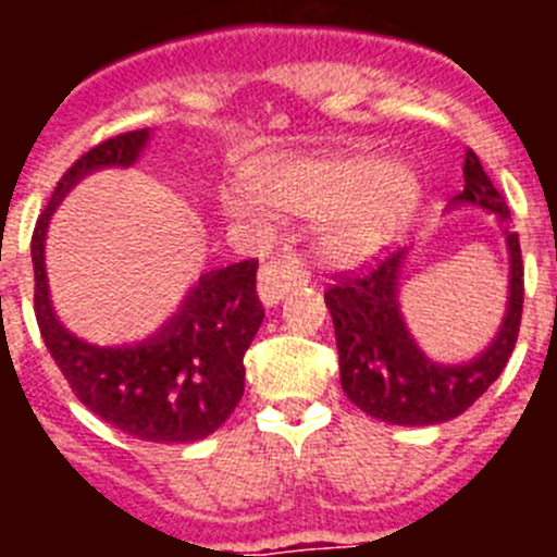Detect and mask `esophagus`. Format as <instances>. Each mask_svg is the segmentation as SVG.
Returning <instances> with one entry per match:
<instances>
[{"mask_svg":"<svg viewBox=\"0 0 557 557\" xmlns=\"http://www.w3.org/2000/svg\"><path fill=\"white\" fill-rule=\"evenodd\" d=\"M307 282V264H304L295 253H278L275 259H270L262 268V273H259V295H262V301L268 304V307H273V304L282 301L289 289Z\"/></svg>","mask_w":557,"mask_h":557,"instance_id":"1","label":"esophagus"}]
</instances>
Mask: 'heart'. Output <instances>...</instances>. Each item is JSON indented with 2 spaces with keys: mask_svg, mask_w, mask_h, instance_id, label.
I'll use <instances>...</instances> for the list:
<instances>
[{
  "mask_svg": "<svg viewBox=\"0 0 557 557\" xmlns=\"http://www.w3.org/2000/svg\"><path fill=\"white\" fill-rule=\"evenodd\" d=\"M248 186L268 209L298 218L337 214L323 243L339 259L376 250L407 218L418 195L410 166L385 164L376 156L262 166L250 175Z\"/></svg>",
  "mask_w": 557,
  "mask_h": 557,
  "instance_id": "b5f03b06",
  "label": "heart"
}]
</instances>
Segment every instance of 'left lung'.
Listing matches in <instances>:
<instances>
[{"label": "left lung", "mask_w": 557, "mask_h": 557, "mask_svg": "<svg viewBox=\"0 0 557 557\" xmlns=\"http://www.w3.org/2000/svg\"><path fill=\"white\" fill-rule=\"evenodd\" d=\"M466 189L451 203H474L508 220V206L482 170L476 152H466ZM510 250V301L499 334L480 357L462 366H437L418 351L398 312V273L407 250L373 256V264L334 275L326 289L339 354V385L368 416L401 426H430L469 410L508 366L521 326L524 264L519 234L505 231Z\"/></svg>", "instance_id": "obj_1"}]
</instances>
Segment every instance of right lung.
<instances>
[{
    "label": "right lung",
    "mask_w": 557,
    "mask_h": 557,
    "mask_svg": "<svg viewBox=\"0 0 557 557\" xmlns=\"http://www.w3.org/2000/svg\"><path fill=\"white\" fill-rule=\"evenodd\" d=\"M147 145V127L127 131L83 152L63 172L33 231L36 321L69 387L88 410L116 430L152 444H191L211 435L245 393V351L264 307L256 295V259L200 275L184 307L139 346H88L58 323L44 273L49 214L83 175L127 166Z\"/></svg>",
    "instance_id": "add662e5"
}]
</instances>
